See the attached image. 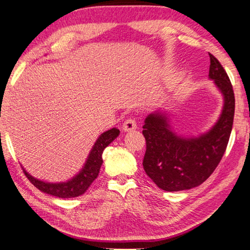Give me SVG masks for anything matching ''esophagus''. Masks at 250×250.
Here are the masks:
<instances>
[{"instance_id": "34e87169", "label": "esophagus", "mask_w": 250, "mask_h": 250, "mask_svg": "<svg viewBox=\"0 0 250 250\" xmlns=\"http://www.w3.org/2000/svg\"><path fill=\"white\" fill-rule=\"evenodd\" d=\"M136 121L134 119H128L124 122V125H122V130L125 132H130V131H133L136 129Z\"/></svg>"}]
</instances>
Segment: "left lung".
Returning a JSON list of instances; mask_svg holds the SVG:
<instances>
[{
	"instance_id": "left-lung-1",
	"label": "left lung",
	"mask_w": 250,
	"mask_h": 250,
	"mask_svg": "<svg viewBox=\"0 0 250 250\" xmlns=\"http://www.w3.org/2000/svg\"><path fill=\"white\" fill-rule=\"evenodd\" d=\"M209 79L222 93L224 104L218 121L197 138H184L171 130L168 117L149 114L143 125L146 151L143 167L157 187L167 192L189 189L205 182L217 168L231 135L235 97L228 73L209 54Z\"/></svg>"
}]
</instances>
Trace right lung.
I'll return each mask as SVG.
<instances>
[{
	"instance_id": "add662e5",
	"label": "right lung",
	"mask_w": 250,
	"mask_h": 250,
	"mask_svg": "<svg viewBox=\"0 0 250 250\" xmlns=\"http://www.w3.org/2000/svg\"><path fill=\"white\" fill-rule=\"evenodd\" d=\"M119 133L120 131L116 128H112L102 133L100 138L96 140L95 144L93 145L89 157H87L85 161L84 167L82 168L79 173L75 175L71 180L67 181V182H43L41 180L33 178L24 169L22 170L28 180L43 193L50 194L60 198H72L80 196V195L86 192V189L90 188L93 181L97 178V175L100 173L101 166L103 164V150L119 135Z\"/></svg>"
}]
</instances>
